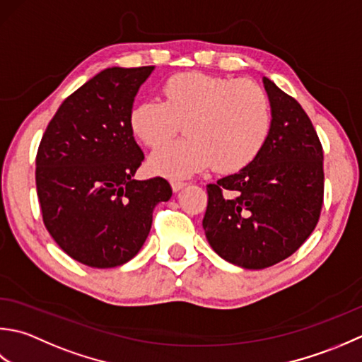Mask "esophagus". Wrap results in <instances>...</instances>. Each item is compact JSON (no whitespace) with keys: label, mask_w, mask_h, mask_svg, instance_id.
<instances>
[{"label":"esophagus","mask_w":362,"mask_h":362,"mask_svg":"<svg viewBox=\"0 0 362 362\" xmlns=\"http://www.w3.org/2000/svg\"><path fill=\"white\" fill-rule=\"evenodd\" d=\"M187 182H184V181H172V189H173V192H178V190H181L184 186H186Z\"/></svg>","instance_id":"1"}]
</instances>
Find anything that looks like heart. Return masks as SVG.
<instances>
[{
    "mask_svg": "<svg viewBox=\"0 0 362 362\" xmlns=\"http://www.w3.org/2000/svg\"><path fill=\"white\" fill-rule=\"evenodd\" d=\"M164 101H144L131 114L134 134L153 150L170 145L182 128L187 139L154 153L150 170L172 180L211 165L238 173L262 153L274 124L269 93L250 79L180 73L167 79Z\"/></svg>",
    "mask_w": 362,
    "mask_h": 362,
    "instance_id": "1",
    "label": "heart"
}]
</instances>
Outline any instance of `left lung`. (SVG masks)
<instances>
[{
    "label": "left lung",
    "instance_id": "left-lung-1",
    "mask_svg": "<svg viewBox=\"0 0 362 362\" xmlns=\"http://www.w3.org/2000/svg\"><path fill=\"white\" fill-rule=\"evenodd\" d=\"M274 124L243 170L208 184L203 230L220 257L259 270L303 245L323 206V148L300 103L264 78Z\"/></svg>",
    "mask_w": 362,
    "mask_h": 362
}]
</instances>
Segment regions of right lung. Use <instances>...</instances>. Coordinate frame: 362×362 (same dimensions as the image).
Wrapping results in <instances>:
<instances>
[{
	"mask_svg": "<svg viewBox=\"0 0 362 362\" xmlns=\"http://www.w3.org/2000/svg\"><path fill=\"white\" fill-rule=\"evenodd\" d=\"M153 69L112 67L88 79L64 100L37 150L43 223L88 267L132 259L148 238L156 204L172 197L160 176L134 180L144 153L132 136V105Z\"/></svg>",
	"mask_w": 362,
	"mask_h": 362,
	"instance_id": "right-lung-1",
	"label": "right lung"
}]
</instances>
